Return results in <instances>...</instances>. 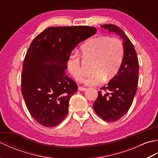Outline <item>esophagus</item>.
I'll list each match as a JSON object with an SVG mask.
<instances>
[{
  "label": "esophagus",
  "instance_id": "obj_1",
  "mask_svg": "<svg viewBox=\"0 0 158 158\" xmlns=\"http://www.w3.org/2000/svg\"><path fill=\"white\" fill-rule=\"evenodd\" d=\"M86 89H87L86 88H83V87H79V88H78L79 91H81V92L85 91V90H86Z\"/></svg>",
  "mask_w": 158,
  "mask_h": 158
}]
</instances>
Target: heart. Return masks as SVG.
Returning <instances> with one entry per match:
<instances>
[{"label":"heart","instance_id":"b5f03b06","mask_svg":"<svg viewBox=\"0 0 158 158\" xmlns=\"http://www.w3.org/2000/svg\"><path fill=\"white\" fill-rule=\"evenodd\" d=\"M80 55L82 59L92 61V74L85 80V84L97 85L105 79L113 78L119 71L123 59L124 49L119 38L101 36L89 39L83 43L80 48ZM66 67L76 81H83L85 75L78 57L70 56Z\"/></svg>","mask_w":158,"mask_h":158}]
</instances>
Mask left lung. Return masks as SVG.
<instances>
[{
  "instance_id": "8db88e82",
  "label": "left lung",
  "mask_w": 158,
  "mask_h": 158,
  "mask_svg": "<svg viewBox=\"0 0 158 158\" xmlns=\"http://www.w3.org/2000/svg\"><path fill=\"white\" fill-rule=\"evenodd\" d=\"M109 32L119 35L123 39V59L119 71L105 87L100 89L94 103V109L106 122H116L125 115L132 105L139 81V60L132 42L122 29L113 24L102 25Z\"/></svg>"
}]
</instances>
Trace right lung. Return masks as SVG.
<instances>
[{"mask_svg":"<svg viewBox=\"0 0 158 158\" xmlns=\"http://www.w3.org/2000/svg\"><path fill=\"white\" fill-rule=\"evenodd\" d=\"M96 32L87 26L50 27L32 41L23 62L21 89L28 111L41 125L54 127L64 119L78 89L66 76L67 60L80 42Z\"/></svg>","mask_w":158,"mask_h":158,"instance_id":"1","label":"right lung"}]
</instances>
